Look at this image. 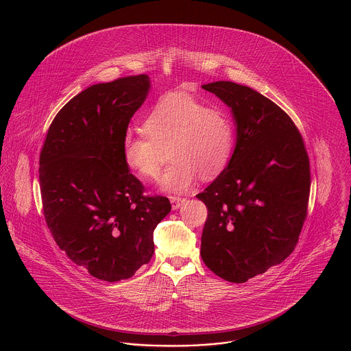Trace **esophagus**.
Listing matches in <instances>:
<instances>
[{
	"label": "esophagus",
	"mask_w": 351,
	"mask_h": 351,
	"mask_svg": "<svg viewBox=\"0 0 351 351\" xmlns=\"http://www.w3.org/2000/svg\"><path fill=\"white\" fill-rule=\"evenodd\" d=\"M183 201H184V198H182V197H171V204H172V209H179L180 208V205L183 204Z\"/></svg>",
	"instance_id": "34e87169"
}]
</instances>
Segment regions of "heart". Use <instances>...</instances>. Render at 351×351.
Wrapping results in <instances>:
<instances>
[{
    "mask_svg": "<svg viewBox=\"0 0 351 351\" xmlns=\"http://www.w3.org/2000/svg\"><path fill=\"white\" fill-rule=\"evenodd\" d=\"M237 142L232 117L179 91L161 95L143 120V130L123 139L125 165L143 179H156L165 160L173 164L160 183L172 193L187 191L201 176L217 178L230 164Z\"/></svg>",
    "mask_w": 351,
    "mask_h": 351,
    "instance_id": "obj_1",
    "label": "heart"
}]
</instances>
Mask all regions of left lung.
I'll use <instances>...</instances> for the list:
<instances>
[{
  "mask_svg": "<svg viewBox=\"0 0 351 351\" xmlns=\"http://www.w3.org/2000/svg\"><path fill=\"white\" fill-rule=\"evenodd\" d=\"M202 88L232 109L238 136L228 167L197 195L208 208L201 257L224 280L245 283L294 252L308 216L309 156L295 123L269 98L234 82Z\"/></svg>",
  "mask_w": 351,
  "mask_h": 351,
  "instance_id": "8db88e82",
  "label": "left lung"
}]
</instances>
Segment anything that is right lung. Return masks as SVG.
Instances as JSON below:
<instances>
[{
	"instance_id": "right-lung-1",
	"label": "right lung",
	"mask_w": 351,
	"mask_h": 351,
	"mask_svg": "<svg viewBox=\"0 0 351 351\" xmlns=\"http://www.w3.org/2000/svg\"><path fill=\"white\" fill-rule=\"evenodd\" d=\"M150 87L147 75L94 84L53 119L39 154L42 209L57 246L105 282L130 279L154 253L153 231L169 213L123 158V139Z\"/></svg>"
}]
</instances>
